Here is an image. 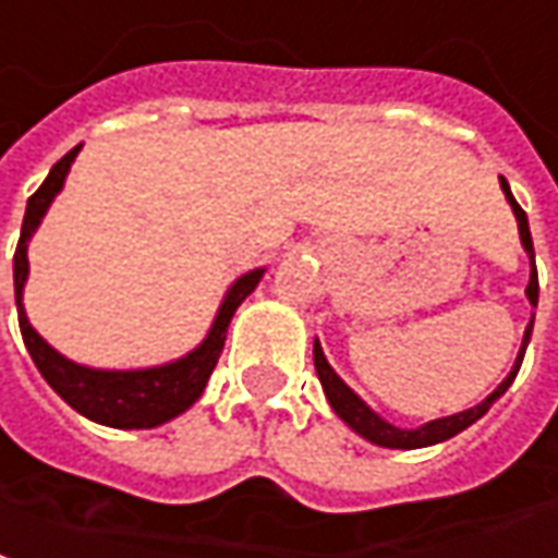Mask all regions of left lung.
Segmentation results:
<instances>
[{
    "instance_id": "left-lung-1",
    "label": "left lung",
    "mask_w": 558,
    "mask_h": 558,
    "mask_svg": "<svg viewBox=\"0 0 558 558\" xmlns=\"http://www.w3.org/2000/svg\"><path fill=\"white\" fill-rule=\"evenodd\" d=\"M501 183V192H505V197H508V204H511L513 216H517V228H520V240H523V248L525 255H529V260H532V276H529V286H525V298H529V303L532 306H538V270H535V246H532V234H529V219H525L523 207L513 201L511 195V185H508V180L505 177H499ZM532 322H535V315H532ZM532 322H529V327H525L523 333V345H520V354H517V361H513V369L508 373V378L501 381L493 393H489L481 405H475V409H469V412H460V414H450V417H438V421H429V424L417 426V429H399V426L387 424L385 417H378V414L363 402L354 390H351L339 375L333 373V366L327 363V357H324L322 351V342L315 339V349H312V354H315V373H318V381H322L324 393H327V402H330V409H333L345 424L357 433V436H363L366 441H373V445H381V448H399V450H412V448H426V445H438V441H448V438H453L457 433H462L465 426H472L475 421H481L484 414L489 412V405L496 402V399L511 387V381L517 378V373H520V363H523V354H525V345H529V336H532Z\"/></svg>"
}]
</instances>
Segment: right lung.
Wrapping results in <instances>:
<instances>
[{"label": "right lung", "instance_id": "add662e5", "mask_svg": "<svg viewBox=\"0 0 558 558\" xmlns=\"http://www.w3.org/2000/svg\"><path fill=\"white\" fill-rule=\"evenodd\" d=\"M77 153H81V146L65 153L50 168L41 189L26 201V216H23V228H20L17 252H14V298H17L20 333H23V342L33 354L38 373L45 375L47 385L53 387L74 412H81L83 417H89L96 424L113 426V429H149V426H159L177 417V414H183L204 393L209 375L216 369L219 354L225 349L228 324L234 318L236 306L255 291L264 270H248L246 276L236 279L231 291L225 294L207 339L180 361L165 363V366H149V369H89V366H81V363L62 357L57 349H50L45 339L35 333V327L26 318L23 286H26V276H29L26 246L33 240L35 228L45 219L50 201L59 195V189L65 183V173H69L71 161H74Z\"/></svg>", "mask_w": 558, "mask_h": 558}]
</instances>
